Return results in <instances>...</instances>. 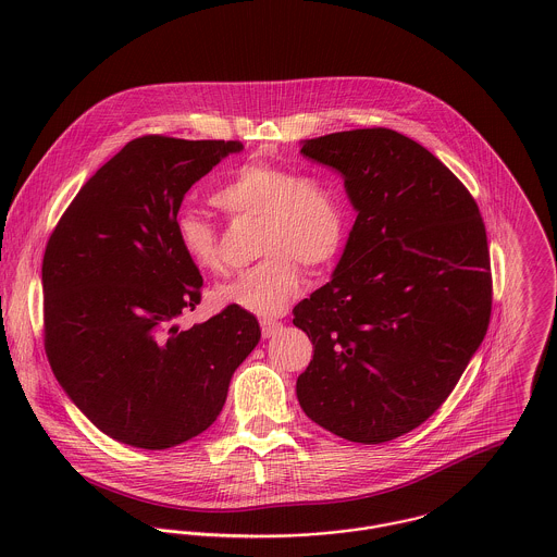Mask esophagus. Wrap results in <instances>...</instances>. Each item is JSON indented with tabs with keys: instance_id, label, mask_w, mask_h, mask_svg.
Masks as SVG:
<instances>
[{
	"instance_id": "1",
	"label": "esophagus",
	"mask_w": 557,
	"mask_h": 557,
	"mask_svg": "<svg viewBox=\"0 0 557 557\" xmlns=\"http://www.w3.org/2000/svg\"><path fill=\"white\" fill-rule=\"evenodd\" d=\"M281 330H283V323L276 321V319H263V321H261V334H263V338H270V336L278 334Z\"/></svg>"
}]
</instances>
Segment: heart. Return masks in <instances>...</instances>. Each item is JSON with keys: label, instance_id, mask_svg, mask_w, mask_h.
<instances>
[{"label": "heart", "instance_id": "1", "mask_svg": "<svg viewBox=\"0 0 557 557\" xmlns=\"http://www.w3.org/2000/svg\"><path fill=\"white\" fill-rule=\"evenodd\" d=\"M232 221L257 219L255 265L219 285L214 298L257 318L281 315L298 296L302 270L319 274L338 257L347 238V208L338 186L318 173L250 160L212 195ZM175 238L186 259L203 272L223 270L216 227L193 210L175 216Z\"/></svg>", "mask_w": 557, "mask_h": 557}]
</instances>
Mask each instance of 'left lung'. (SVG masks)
I'll use <instances>...</instances> for the list:
<instances>
[{"instance_id": "obj_1", "label": "left lung", "mask_w": 557, "mask_h": 557, "mask_svg": "<svg viewBox=\"0 0 557 557\" xmlns=\"http://www.w3.org/2000/svg\"><path fill=\"white\" fill-rule=\"evenodd\" d=\"M358 212L330 283L294 309L315 351L296 391L305 413L358 444L431 418L482 343L493 302L476 199L426 148L391 128L305 141Z\"/></svg>"}]
</instances>
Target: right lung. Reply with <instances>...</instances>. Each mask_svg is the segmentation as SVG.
Returning a JSON list of instances; mask_svg holds the SVG:
<instances>
[{"instance_id":"obj_1","label":"right lung","mask_w":557,"mask_h":557,"mask_svg":"<svg viewBox=\"0 0 557 557\" xmlns=\"http://www.w3.org/2000/svg\"><path fill=\"white\" fill-rule=\"evenodd\" d=\"M239 141L146 135L83 186L42 257L45 351L81 411L109 437L164 450L203 433L261 338L225 307L193 327L203 278L175 238L186 190Z\"/></svg>"}]
</instances>
